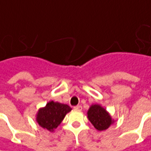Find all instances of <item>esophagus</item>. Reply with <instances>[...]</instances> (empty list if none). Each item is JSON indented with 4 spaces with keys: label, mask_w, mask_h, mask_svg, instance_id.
Listing matches in <instances>:
<instances>
[{
    "label": "esophagus",
    "mask_w": 151,
    "mask_h": 151,
    "mask_svg": "<svg viewBox=\"0 0 151 151\" xmlns=\"http://www.w3.org/2000/svg\"><path fill=\"white\" fill-rule=\"evenodd\" d=\"M74 109H75V110H77V111H81V110H82V107H81V105H78V106L74 107Z\"/></svg>",
    "instance_id": "esophagus-1"
}]
</instances>
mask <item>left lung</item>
Instances as JSON below:
<instances>
[{
    "instance_id": "1",
    "label": "left lung",
    "mask_w": 151,
    "mask_h": 151,
    "mask_svg": "<svg viewBox=\"0 0 151 151\" xmlns=\"http://www.w3.org/2000/svg\"><path fill=\"white\" fill-rule=\"evenodd\" d=\"M87 119L98 131L106 130L115 122L110 113L99 104H92L89 107Z\"/></svg>"
}]
</instances>
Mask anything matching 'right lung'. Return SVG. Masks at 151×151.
Returning a JSON list of instances; mask_svg holds the SVG:
<instances>
[{"label": "right lung", "mask_w": 151, "mask_h": 151, "mask_svg": "<svg viewBox=\"0 0 151 151\" xmlns=\"http://www.w3.org/2000/svg\"><path fill=\"white\" fill-rule=\"evenodd\" d=\"M70 111L71 107L67 104L50 101L45 107L38 109L36 114V122L44 129L54 132Z\"/></svg>", "instance_id": "right-lung-1"}]
</instances>
